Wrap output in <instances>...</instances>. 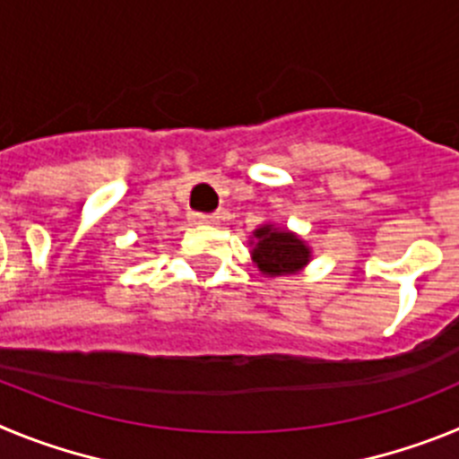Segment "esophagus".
Masks as SVG:
<instances>
[{"label": "esophagus", "instance_id": "34e87169", "mask_svg": "<svg viewBox=\"0 0 459 459\" xmlns=\"http://www.w3.org/2000/svg\"><path fill=\"white\" fill-rule=\"evenodd\" d=\"M190 222H195V225H218L221 222V218L218 216H206V213H190Z\"/></svg>", "mask_w": 459, "mask_h": 459}]
</instances>
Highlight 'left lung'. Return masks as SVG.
I'll return each instance as SVG.
<instances>
[{"mask_svg": "<svg viewBox=\"0 0 459 459\" xmlns=\"http://www.w3.org/2000/svg\"><path fill=\"white\" fill-rule=\"evenodd\" d=\"M250 257L264 278L301 273L312 259V248L287 227L264 222L250 234Z\"/></svg>", "mask_w": 459, "mask_h": 459, "instance_id": "1", "label": "left lung"}]
</instances>
